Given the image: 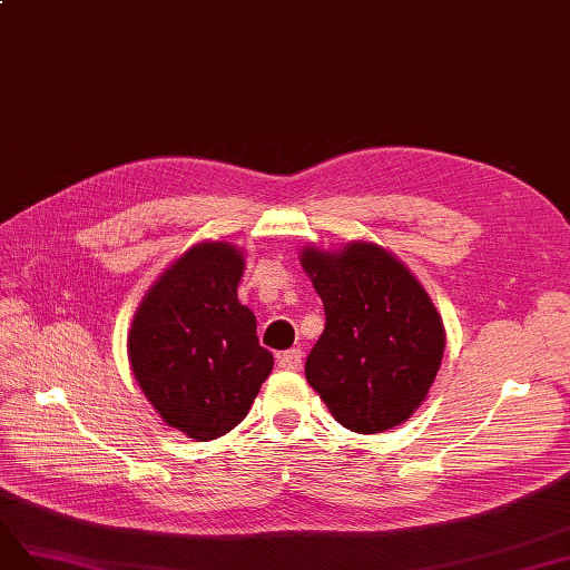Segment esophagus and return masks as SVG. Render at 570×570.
I'll return each instance as SVG.
<instances>
[{"mask_svg":"<svg viewBox=\"0 0 570 570\" xmlns=\"http://www.w3.org/2000/svg\"><path fill=\"white\" fill-rule=\"evenodd\" d=\"M277 365H281L283 370L297 372L302 367V351L293 348V351H285L283 355H277Z\"/></svg>","mask_w":570,"mask_h":570,"instance_id":"obj_1","label":"esophagus"}]
</instances>
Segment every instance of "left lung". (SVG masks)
Returning <instances> with one entry per match:
<instances>
[{"instance_id": "obj_1", "label": "left lung", "mask_w": 570, "mask_h": 570, "mask_svg": "<svg viewBox=\"0 0 570 570\" xmlns=\"http://www.w3.org/2000/svg\"><path fill=\"white\" fill-rule=\"evenodd\" d=\"M302 268L324 302L326 326L304 374L353 433H382L419 409L445 353V326L415 275L370 242L341 252L304 246Z\"/></svg>"}]
</instances>
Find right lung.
I'll use <instances>...</instances> for the list:
<instances>
[{
    "label": "right lung",
    "instance_id": "right-lung-1",
    "mask_svg": "<svg viewBox=\"0 0 570 570\" xmlns=\"http://www.w3.org/2000/svg\"><path fill=\"white\" fill-rule=\"evenodd\" d=\"M242 275L237 246L196 244L132 316L128 357L137 384L166 425L200 442L239 425L273 370L256 316L237 297Z\"/></svg>",
    "mask_w": 570,
    "mask_h": 570
}]
</instances>
